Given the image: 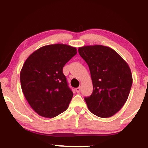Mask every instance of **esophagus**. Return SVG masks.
I'll return each mask as SVG.
<instances>
[{
    "instance_id": "34e87169",
    "label": "esophagus",
    "mask_w": 148,
    "mask_h": 148,
    "mask_svg": "<svg viewBox=\"0 0 148 148\" xmlns=\"http://www.w3.org/2000/svg\"><path fill=\"white\" fill-rule=\"evenodd\" d=\"M75 90H76L77 92H80V90H81V87H79L76 88H75Z\"/></svg>"
}]
</instances>
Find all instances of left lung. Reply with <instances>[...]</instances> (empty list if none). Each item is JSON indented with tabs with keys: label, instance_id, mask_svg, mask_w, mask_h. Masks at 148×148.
<instances>
[{
	"label": "left lung",
	"instance_id": "1",
	"mask_svg": "<svg viewBox=\"0 0 148 148\" xmlns=\"http://www.w3.org/2000/svg\"><path fill=\"white\" fill-rule=\"evenodd\" d=\"M78 51L92 81V95L85 97L88 108L97 116H112L124 106L132 85L128 63L114 49L101 45L81 47Z\"/></svg>",
	"mask_w": 148,
	"mask_h": 148
}]
</instances>
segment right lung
Masks as SVG:
<instances>
[{
  "instance_id": "1",
  "label": "right lung",
  "mask_w": 148,
  "mask_h": 148,
  "mask_svg": "<svg viewBox=\"0 0 148 148\" xmlns=\"http://www.w3.org/2000/svg\"><path fill=\"white\" fill-rule=\"evenodd\" d=\"M77 54L69 45H47L33 52L20 71L22 92L36 113L53 118L67 110L73 95L63 68Z\"/></svg>"
}]
</instances>
